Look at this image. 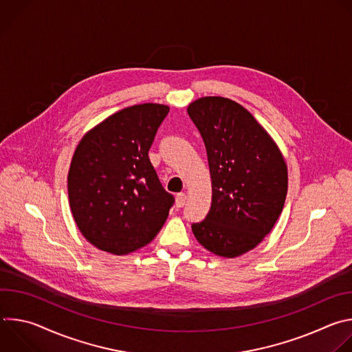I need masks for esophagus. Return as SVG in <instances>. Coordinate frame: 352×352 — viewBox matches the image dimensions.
<instances>
[{"mask_svg":"<svg viewBox=\"0 0 352 352\" xmlns=\"http://www.w3.org/2000/svg\"><path fill=\"white\" fill-rule=\"evenodd\" d=\"M185 202H186V195L185 193H178L177 197H175V206L178 209H181V208L185 206Z\"/></svg>","mask_w":352,"mask_h":352,"instance_id":"1","label":"esophagus"}]
</instances>
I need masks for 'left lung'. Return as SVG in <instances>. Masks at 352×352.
I'll return each instance as SVG.
<instances>
[{
  "label": "left lung",
  "instance_id": "8db88e82",
  "mask_svg": "<svg viewBox=\"0 0 352 352\" xmlns=\"http://www.w3.org/2000/svg\"><path fill=\"white\" fill-rule=\"evenodd\" d=\"M188 114L204 138L212 206L192 231L210 252L235 258L273 228L287 196V166L277 144L248 110L224 97H202Z\"/></svg>",
  "mask_w": 352,
  "mask_h": 352
}]
</instances>
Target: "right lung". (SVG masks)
Masks as SVG:
<instances>
[{
    "label": "right lung",
    "instance_id": "obj_1",
    "mask_svg": "<svg viewBox=\"0 0 352 352\" xmlns=\"http://www.w3.org/2000/svg\"><path fill=\"white\" fill-rule=\"evenodd\" d=\"M170 109H124L87 132L68 173L74 219L96 248L126 255L152 241L175 199L150 163L148 150Z\"/></svg>",
    "mask_w": 352,
    "mask_h": 352
}]
</instances>
